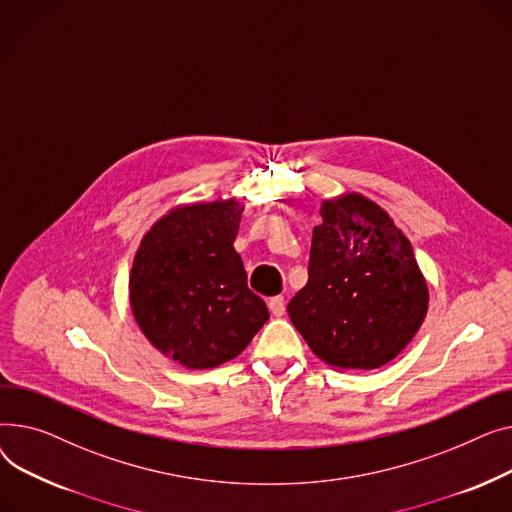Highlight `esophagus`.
I'll list each match as a JSON object with an SVG mask.
<instances>
[{"instance_id":"1","label":"esophagus","mask_w":512,"mask_h":512,"mask_svg":"<svg viewBox=\"0 0 512 512\" xmlns=\"http://www.w3.org/2000/svg\"><path fill=\"white\" fill-rule=\"evenodd\" d=\"M268 310L273 312L275 316H283V314H285V299H283L281 295L270 297V299H268Z\"/></svg>"}]
</instances>
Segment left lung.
Returning a JSON list of instances; mask_svg holds the SVG:
<instances>
[{"label": "left lung", "instance_id": "1", "mask_svg": "<svg viewBox=\"0 0 512 512\" xmlns=\"http://www.w3.org/2000/svg\"><path fill=\"white\" fill-rule=\"evenodd\" d=\"M308 283L287 312L310 349L339 370H376L415 337L428 285L413 248L384 208L362 194L324 200Z\"/></svg>", "mask_w": 512, "mask_h": 512}]
</instances>
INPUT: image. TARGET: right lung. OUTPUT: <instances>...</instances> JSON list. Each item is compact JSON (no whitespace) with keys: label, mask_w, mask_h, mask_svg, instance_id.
<instances>
[{"label":"right lung","mask_w":512,"mask_h":512,"mask_svg":"<svg viewBox=\"0 0 512 512\" xmlns=\"http://www.w3.org/2000/svg\"><path fill=\"white\" fill-rule=\"evenodd\" d=\"M242 213L235 198L175 206L136 250L134 320L153 347L188 370L229 362L268 320L233 248Z\"/></svg>","instance_id":"right-lung-1"}]
</instances>
